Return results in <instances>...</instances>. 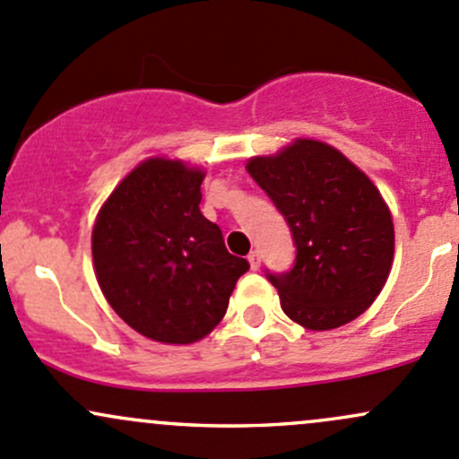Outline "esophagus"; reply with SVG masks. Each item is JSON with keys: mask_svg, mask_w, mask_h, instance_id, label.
I'll list each match as a JSON object with an SVG mask.
<instances>
[{"mask_svg": "<svg viewBox=\"0 0 459 459\" xmlns=\"http://www.w3.org/2000/svg\"><path fill=\"white\" fill-rule=\"evenodd\" d=\"M248 264L253 270H259V266H262V257H259L257 250H253V253L248 255Z\"/></svg>", "mask_w": 459, "mask_h": 459, "instance_id": "34e87169", "label": "esophagus"}]
</instances>
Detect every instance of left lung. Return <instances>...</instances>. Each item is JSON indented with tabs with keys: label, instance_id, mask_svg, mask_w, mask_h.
I'll return each instance as SVG.
<instances>
[{
	"label": "left lung",
	"instance_id": "obj_1",
	"mask_svg": "<svg viewBox=\"0 0 459 459\" xmlns=\"http://www.w3.org/2000/svg\"><path fill=\"white\" fill-rule=\"evenodd\" d=\"M248 173L286 217L297 246L288 273H268L288 316L334 330L363 315L394 262V221L374 182L325 143L299 138Z\"/></svg>",
	"mask_w": 459,
	"mask_h": 459
}]
</instances>
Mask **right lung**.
I'll use <instances>...</instances> for the list:
<instances>
[{
  "label": "right lung",
  "mask_w": 459,
  "mask_h": 459,
  "mask_svg": "<svg viewBox=\"0 0 459 459\" xmlns=\"http://www.w3.org/2000/svg\"><path fill=\"white\" fill-rule=\"evenodd\" d=\"M202 169L149 158L116 186L91 230L105 299L129 327L158 343L204 339L250 268L202 215Z\"/></svg>",
  "instance_id": "obj_1"
}]
</instances>
